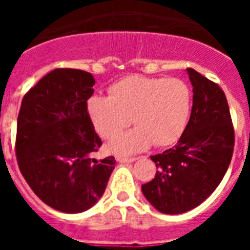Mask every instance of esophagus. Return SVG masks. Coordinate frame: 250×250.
Wrapping results in <instances>:
<instances>
[{
	"instance_id": "esophagus-1",
	"label": "esophagus",
	"mask_w": 250,
	"mask_h": 250,
	"mask_svg": "<svg viewBox=\"0 0 250 250\" xmlns=\"http://www.w3.org/2000/svg\"><path fill=\"white\" fill-rule=\"evenodd\" d=\"M116 160H118L119 163H132V161L136 160V158H124V156H118Z\"/></svg>"
}]
</instances>
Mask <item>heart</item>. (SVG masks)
I'll return each instance as SVG.
<instances>
[{
  "instance_id": "obj_1",
  "label": "heart",
  "mask_w": 250,
  "mask_h": 250,
  "mask_svg": "<svg viewBox=\"0 0 250 250\" xmlns=\"http://www.w3.org/2000/svg\"><path fill=\"white\" fill-rule=\"evenodd\" d=\"M110 96L94 95L87 114L104 139H112L129 124L136 129L118 136L110 149L132 154L150 145L164 147L180 139L190 118L193 94L180 79L130 75L110 86Z\"/></svg>"
}]
</instances>
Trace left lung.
Masks as SVG:
<instances>
[{
  "instance_id": "left-lung-1",
  "label": "left lung",
  "mask_w": 250,
  "mask_h": 250,
  "mask_svg": "<svg viewBox=\"0 0 250 250\" xmlns=\"http://www.w3.org/2000/svg\"><path fill=\"white\" fill-rule=\"evenodd\" d=\"M193 107L176 145L150 156L158 171L141 185L156 210L180 214L202 204L224 178L234 149V127L225 94L219 85L188 68Z\"/></svg>"
}]
</instances>
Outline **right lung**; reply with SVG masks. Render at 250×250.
Masks as SVG:
<instances>
[{
  "instance_id": "1",
  "label": "right lung",
  "mask_w": 250,
  "mask_h": 250,
  "mask_svg": "<svg viewBox=\"0 0 250 250\" xmlns=\"http://www.w3.org/2000/svg\"><path fill=\"white\" fill-rule=\"evenodd\" d=\"M90 72L55 68L22 99L17 118L20 171L35 194L63 213H81L100 199L114 156L94 158L103 141L87 114Z\"/></svg>"
}]
</instances>
